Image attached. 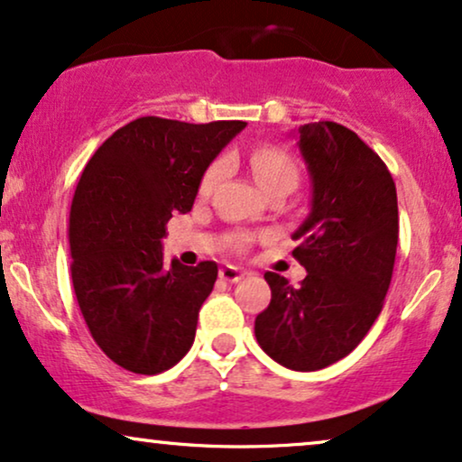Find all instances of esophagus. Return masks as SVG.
Wrapping results in <instances>:
<instances>
[{"label":"esophagus","mask_w":462,"mask_h":462,"mask_svg":"<svg viewBox=\"0 0 462 462\" xmlns=\"http://www.w3.org/2000/svg\"><path fill=\"white\" fill-rule=\"evenodd\" d=\"M219 277L224 279V282H230V283H236L241 282V279L245 277V273L241 271V268L232 266V264H224L219 268Z\"/></svg>","instance_id":"obj_1"}]
</instances>
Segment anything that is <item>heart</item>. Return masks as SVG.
<instances>
[{
    "label": "heart",
    "mask_w": 462,
    "mask_h": 462,
    "mask_svg": "<svg viewBox=\"0 0 462 462\" xmlns=\"http://www.w3.org/2000/svg\"><path fill=\"white\" fill-rule=\"evenodd\" d=\"M249 163H251V171L255 174V179H258V183L266 191L277 189V188H285L291 191L296 185H299V179H300L299 162H296L288 151L271 147V144H260V147L251 151ZM226 168H227V160L226 157H219V160H215L211 166L204 171L200 179V196L211 194L215 185H217L221 177L226 174ZM247 245H249L247 236H238L235 241L236 249H245Z\"/></svg>",
    "instance_id": "b5f03b06"
}]
</instances>
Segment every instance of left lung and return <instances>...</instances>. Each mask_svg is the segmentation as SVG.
Here are the masks:
<instances>
[{
  "mask_svg": "<svg viewBox=\"0 0 462 462\" xmlns=\"http://www.w3.org/2000/svg\"><path fill=\"white\" fill-rule=\"evenodd\" d=\"M311 213L291 235L300 285L266 273L271 305L255 318L260 347L294 371L346 358L382 313L393 282L399 207L393 174L358 134L335 121L299 127Z\"/></svg>",
  "mask_w": 462,
  "mask_h": 462,
  "instance_id": "obj_1",
  "label": "left lung"
}]
</instances>
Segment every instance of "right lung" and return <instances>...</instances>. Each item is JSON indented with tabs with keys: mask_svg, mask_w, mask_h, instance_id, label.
Segmentation results:
<instances>
[{
	"mask_svg": "<svg viewBox=\"0 0 462 462\" xmlns=\"http://www.w3.org/2000/svg\"><path fill=\"white\" fill-rule=\"evenodd\" d=\"M243 127L140 116L104 140L80 174L69 208L74 294L93 341L125 371H168L194 343L217 264L166 266L162 238Z\"/></svg>",
	"mask_w": 462,
	"mask_h": 462,
	"instance_id": "right-lung-1",
	"label": "right lung"
}]
</instances>
